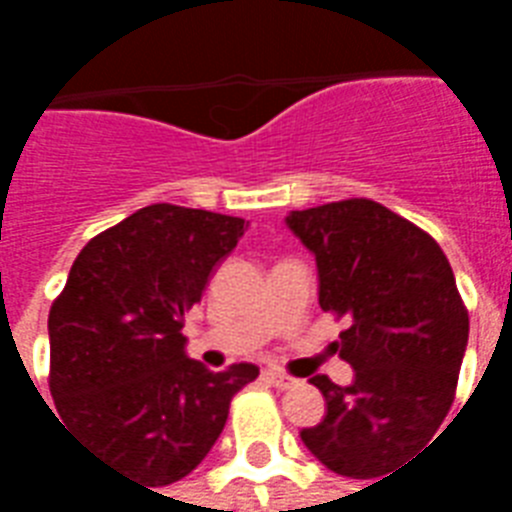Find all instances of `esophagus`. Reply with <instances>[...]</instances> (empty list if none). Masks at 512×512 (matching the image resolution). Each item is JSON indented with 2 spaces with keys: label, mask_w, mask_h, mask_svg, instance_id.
Wrapping results in <instances>:
<instances>
[{
  "label": "esophagus",
  "mask_w": 512,
  "mask_h": 512,
  "mask_svg": "<svg viewBox=\"0 0 512 512\" xmlns=\"http://www.w3.org/2000/svg\"><path fill=\"white\" fill-rule=\"evenodd\" d=\"M263 376H266L268 381H271V384L277 386V389H293V386L299 384V381H296V378L285 376V373H279V370H266V373H263Z\"/></svg>",
  "instance_id": "34e87169"
}]
</instances>
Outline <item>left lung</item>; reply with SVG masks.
<instances>
[{"label":"left lung","instance_id":"obj_1","mask_svg":"<svg viewBox=\"0 0 512 512\" xmlns=\"http://www.w3.org/2000/svg\"><path fill=\"white\" fill-rule=\"evenodd\" d=\"M285 222L315 255L321 310L348 318L334 348L354 367L351 386L310 378L326 417L301 441L343 477L389 474L439 430L455 397L469 312L450 260L425 230L373 200L290 211Z\"/></svg>","mask_w":512,"mask_h":512}]
</instances>
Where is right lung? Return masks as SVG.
<instances>
[{
  "label": "right lung",
  "instance_id": "obj_1",
  "mask_svg": "<svg viewBox=\"0 0 512 512\" xmlns=\"http://www.w3.org/2000/svg\"><path fill=\"white\" fill-rule=\"evenodd\" d=\"M246 227L169 202L139 208L84 246L49 312L60 419L142 488L197 469L233 395L260 373L249 362L211 373L186 354L183 337V315Z\"/></svg>",
  "mask_w": 512,
  "mask_h": 512
}]
</instances>
